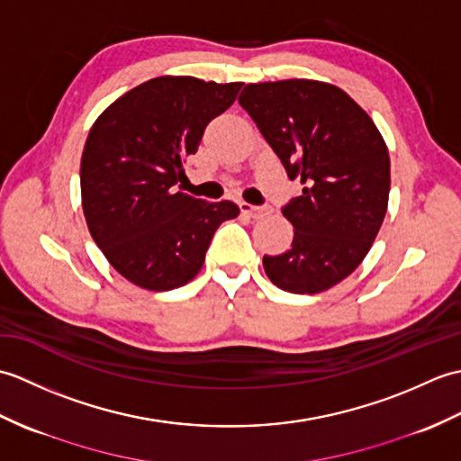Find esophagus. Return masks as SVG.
Returning a JSON list of instances; mask_svg holds the SVG:
<instances>
[{"label":"esophagus","instance_id":"esophagus-1","mask_svg":"<svg viewBox=\"0 0 461 461\" xmlns=\"http://www.w3.org/2000/svg\"><path fill=\"white\" fill-rule=\"evenodd\" d=\"M240 210L243 215H249V218H253V220H259V218H263V215L269 213L267 208H259V205H251L248 202H241Z\"/></svg>","mask_w":461,"mask_h":461}]
</instances>
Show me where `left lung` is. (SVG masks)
<instances>
[{"mask_svg": "<svg viewBox=\"0 0 461 461\" xmlns=\"http://www.w3.org/2000/svg\"><path fill=\"white\" fill-rule=\"evenodd\" d=\"M240 104L289 178L305 185L283 208L295 228L291 248L281 256H263V269L283 291H327L360 266L384 221L386 142L370 116L329 83H251Z\"/></svg>", "mask_w": 461, "mask_h": 461, "instance_id": "1", "label": "left lung"}]
</instances>
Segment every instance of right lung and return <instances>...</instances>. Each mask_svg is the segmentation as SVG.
I'll use <instances>...</instances> for the list:
<instances>
[{"mask_svg": "<svg viewBox=\"0 0 461 461\" xmlns=\"http://www.w3.org/2000/svg\"><path fill=\"white\" fill-rule=\"evenodd\" d=\"M243 83L156 77L116 99L86 136L81 198L86 225L111 266L134 285L170 291L203 266L215 230L238 218L233 202L176 190L184 158Z\"/></svg>", "mask_w": 461, "mask_h": 461, "instance_id": "add662e5", "label": "right lung"}]
</instances>
